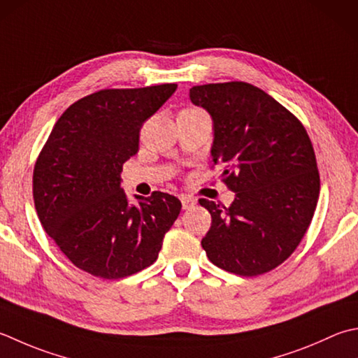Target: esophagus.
<instances>
[{"label": "esophagus", "mask_w": 358, "mask_h": 358, "mask_svg": "<svg viewBox=\"0 0 358 358\" xmlns=\"http://www.w3.org/2000/svg\"><path fill=\"white\" fill-rule=\"evenodd\" d=\"M181 205H183V209H191L195 205H197V199L191 197V195H181Z\"/></svg>", "instance_id": "1"}]
</instances>
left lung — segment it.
<instances>
[{"label": "left lung", "mask_w": 358, "mask_h": 358, "mask_svg": "<svg viewBox=\"0 0 358 358\" xmlns=\"http://www.w3.org/2000/svg\"><path fill=\"white\" fill-rule=\"evenodd\" d=\"M189 97L213 119L211 157L234 192L229 208L199 200L213 217L201 247L214 265L234 275L276 268L295 251L317 208L320 175L309 135L250 83L197 85Z\"/></svg>", "instance_id": "obj_1"}]
</instances>
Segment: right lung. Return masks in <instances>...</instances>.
I'll return each instance as SVG.
<instances>
[{
	"instance_id": "add662e5",
	"label": "right lung",
	"mask_w": 358,
	"mask_h": 358,
	"mask_svg": "<svg viewBox=\"0 0 358 358\" xmlns=\"http://www.w3.org/2000/svg\"><path fill=\"white\" fill-rule=\"evenodd\" d=\"M175 90V83L102 90L55 122L34 167V201L48 236L77 268L121 279L157 261L181 201L153 192L130 203L121 172L138 152L144 121Z\"/></svg>"
}]
</instances>
